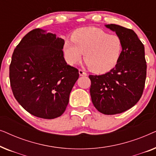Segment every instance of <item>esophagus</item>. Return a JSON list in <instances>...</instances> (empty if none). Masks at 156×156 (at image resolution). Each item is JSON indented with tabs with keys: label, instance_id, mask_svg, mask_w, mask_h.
I'll list each match as a JSON object with an SVG mask.
<instances>
[{
	"label": "esophagus",
	"instance_id": "esophagus-1",
	"mask_svg": "<svg viewBox=\"0 0 156 156\" xmlns=\"http://www.w3.org/2000/svg\"><path fill=\"white\" fill-rule=\"evenodd\" d=\"M79 73H80V76H87V72H85L84 70L81 69H79Z\"/></svg>",
	"mask_w": 156,
	"mask_h": 156
}]
</instances>
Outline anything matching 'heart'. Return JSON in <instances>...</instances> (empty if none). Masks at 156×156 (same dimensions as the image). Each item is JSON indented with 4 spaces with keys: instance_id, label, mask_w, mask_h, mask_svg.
Listing matches in <instances>:
<instances>
[{
    "instance_id": "b5f03b06",
    "label": "heart",
    "mask_w": 156,
    "mask_h": 156,
    "mask_svg": "<svg viewBox=\"0 0 156 156\" xmlns=\"http://www.w3.org/2000/svg\"><path fill=\"white\" fill-rule=\"evenodd\" d=\"M67 61L75 64L84 58L89 69L95 73H105L115 67L122 51V41L116 35L97 27L76 30L72 37H67L64 45Z\"/></svg>"
}]
</instances>
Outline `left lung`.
<instances>
[{
  "mask_svg": "<svg viewBox=\"0 0 156 156\" xmlns=\"http://www.w3.org/2000/svg\"><path fill=\"white\" fill-rule=\"evenodd\" d=\"M122 41V51L115 67L101 75H89L94 107L106 115L124 112L139 101L144 92L147 65L144 45L131 29L110 24Z\"/></svg>",
  "mask_w": 156,
  "mask_h": 156,
  "instance_id": "1",
  "label": "left lung"
}]
</instances>
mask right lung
Returning <instances> with one entry per match:
<instances>
[{
    "instance_id": "1",
    "label": "right lung",
    "mask_w": 156,
    "mask_h": 156,
    "mask_svg": "<svg viewBox=\"0 0 156 156\" xmlns=\"http://www.w3.org/2000/svg\"><path fill=\"white\" fill-rule=\"evenodd\" d=\"M65 40L40 28L26 34L12 55L10 87L15 98L33 116H60L78 80L76 68L68 65L62 51Z\"/></svg>"
}]
</instances>
